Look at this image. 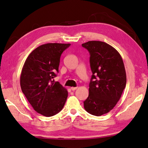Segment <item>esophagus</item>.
Wrapping results in <instances>:
<instances>
[{
  "label": "esophagus",
  "instance_id": "esophagus-1",
  "mask_svg": "<svg viewBox=\"0 0 148 148\" xmlns=\"http://www.w3.org/2000/svg\"><path fill=\"white\" fill-rule=\"evenodd\" d=\"M77 88V86H76V87H71V89L72 90V91H74V90H76Z\"/></svg>",
  "mask_w": 148,
  "mask_h": 148
}]
</instances>
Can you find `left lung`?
<instances>
[{
    "instance_id": "8db88e82",
    "label": "left lung",
    "mask_w": 148,
    "mask_h": 148,
    "mask_svg": "<svg viewBox=\"0 0 148 148\" xmlns=\"http://www.w3.org/2000/svg\"><path fill=\"white\" fill-rule=\"evenodd\" d=\"M82 46L90 53L93 74L84 108L90 114L100 116L114 108L126 86L123 61L117 50L104 42L92 40Z\"/></svg>"
}]
</instances>
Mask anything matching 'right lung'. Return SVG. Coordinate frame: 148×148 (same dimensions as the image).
Segmentation results:
<instances>
[{
	"mask_svg": "<svg viewBox=\"0 0 148 148\" xmlns=\"http://www.w3.org/2000/svg\"><path fill=\"white\" fill-rule=\"evenodd\" d=\"M71 44L48 43L30 53L22 68L20 86L35 111L46 117L64 108L68 92L54 77L58 72L62 53Z\"/></svg>",
	"mask_w": 148,
	"mask_h": 148,
	"instance_id": "1",
	"label": "right lung"
}]
</instances>
